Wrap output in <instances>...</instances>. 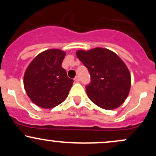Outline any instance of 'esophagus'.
<instances>
[{"instance_id":"esophagus-1","label":"esophagus","mask_w":156,"mask_h":156,"mask_svg":"<svg viewBox=\"0 0 156 156\" xmlns=\"http://www.w3.org/2000/svg\"><path fill=\"white\" fill-rule=\"evenodd\" d=\"M74 80H75V81H76V82H77V83H79L80 80V77L78 76H77L76 77V78H74Z\"/></svg>"}]
</instances>
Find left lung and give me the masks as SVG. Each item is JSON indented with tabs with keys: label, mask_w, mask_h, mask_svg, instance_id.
I'll use <instances>...</instances> for the list:
<instances>
[{
	"label": "left lung",
	"mask_w": 156,
	"mask_h": 156,
	"mask_svg": "<svg viewBox=\"0 0 156 156\" xmlns=\"http://www.w3.org/2000/svg\"><path fill=\"white\" fill-rule=\"evenodd\" d=\"M76 55L90 74L91 82L86 86L89 99L107 110L122 104L131 83L130 72L122 60L113 51L102 48L80 50Z\"/></svg>",
	"instance_id": "obj_1"
}]
</instances>
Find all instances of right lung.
I'll list each match as a JSON object with an SVG mask.
<instances>
[{
    "label": "right lung",
    "instance_id": "obj_1",
    "mask_svg": "<svg viewBox=\"0 0 156 156\" xmlns=\"http://www.w3.org/2000/svg\"><path fill=\"white\" fill-rule=\"evenodd\" d=\"M65 52L51 49L34 58L24 75L25 90L31 101L41 108H51L67 98L73 80L62 67Z\"/></svg>",
    "mask_w": 156,
    "mask_h": 156
}]
</instances>
